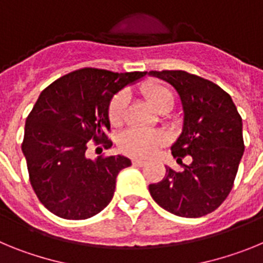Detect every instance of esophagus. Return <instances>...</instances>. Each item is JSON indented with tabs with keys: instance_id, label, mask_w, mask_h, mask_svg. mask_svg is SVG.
<instances>
[{
	"instance_id": "1",
	"label": "esophagus",
	"mask_w": 263,
	"mask_h": 263,
	"mask_svg": "<svg viewBox=\"0 0 263 263\" xmlns=\"http://www.w3.org/2000/svg\"><path fill=\"white\" fill-rule=\"evenodd\" d=\"M145 163H146V160H143V159H138V158H134L133 159L134 166H143Z\"/></svg>"
}]
</instances>
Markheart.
Instances as JSON below:
<instances>
[{
  "label": "heart",
  "instance_id": "heart-1",
  "mask_svg": "<svg viewBox=\"0 0 263 263\" xmlns=\"http://www.w3.org/2000/svg\"><path fill=\"white\" fill-rule=\"evenodd\" d=\"M148 104L158 111H163L174 106V93L167 85L160 83H148L141 88ZM127 106V96L125 93L116 95L109 105V121L113 126L122 124ZM166 142V137L157 130H126L120 138L121 152L132 157H148L159 146Z\"/></svg>",
  "mask_w": 263,
  "mask_h": 263
}]
</instances>
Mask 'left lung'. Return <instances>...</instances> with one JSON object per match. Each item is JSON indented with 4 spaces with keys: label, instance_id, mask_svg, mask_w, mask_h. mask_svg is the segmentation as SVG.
<instances>
[{
    "label": "left lung",
    "instance_id": "8db88e82",
    "mask_svg": "<svg viewBox=\"0 0 263 263\" xmlns=\"http://www.w3.org/2000/svg\"><path fill=\"white\" fill-rule=\"evenodd\" d=\"M180 97L182 133L171 145L176 162L191 155L182 173L166 167L162 182L148 185L155 203L180 217H201L231 192L243 154L242 118L233 100L215 83L184 71H152Z\"/></svg>",
    "mask_w": 263,
    "mask_h": 263
}]
</instances>
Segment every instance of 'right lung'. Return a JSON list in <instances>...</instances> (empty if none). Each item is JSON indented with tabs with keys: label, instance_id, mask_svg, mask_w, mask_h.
I'll return each instance as SVG.
<instances>
[{
	"label": "right lung",
	"instance_id": "right-lung-1",
	"mask_svg": "<svg viewBox=\"0 0 263 263\" xmlns=\"http://www.w3.org/2000/svg\"><path fill=\"white\" fill-rule=\"evenodd\" d=\"M146 73L83 68L41 93L26 120L22 153L36 196L53 215L84 220L110 203L118 173L132 160L120 154L90 159L88 141L110 147L105 132L111 99Z\"/></svg>",
	"mask_w": 263,
	"mask_h": 263
}]
</instances>
